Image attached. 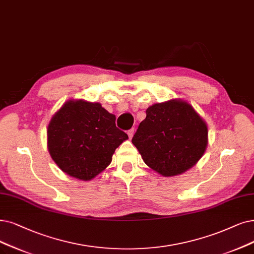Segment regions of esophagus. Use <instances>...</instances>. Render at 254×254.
<instances>
[{"instance_id":"obj_1","label":"esophagus","mask_w":254,"mask_h":254,"mask_svg":"<svg viewBox=\"0 0 254 254\" xmlns=\"http://www.w3.org/2000/svg\"><path fill=\"white\" fill-rule=\"evenodd\" d=\"M127 134H128L129 138H132V136H133V134H134V128H131V129H129V130H128V132H127Z\"/></svg>"}]
</instances>
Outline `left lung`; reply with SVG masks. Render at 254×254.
I'll return each instance as SVG.
<instances>
[{"instance_id": "1", "label": "left lung", "mask_w": 254, "mask_h": 254, "mask_svg": "<svg viewBox=\"0 0 254 254\" xmlns=\"http://www.w3.org/2000/svg\"><path fill=\"white\" fill-rule=\"evenodd\" d=\"M132 137L145 164L162 176L191 168L207 146V126L190 104L171 100L146 110Z\"/></svg>"}]
</instances>
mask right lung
Masks as SVG:
<instances>
[{
  "label": "right lung",
  "mask_w": 254,
  "mask_h": 254,
  "mask_svg": "<svg viewBox=\"0 0 254 254\" xmlns=\"http://www.w3.org/2000/svg\"><path fill=\"white\" fill-rule=\"evenodd\" d=\"M128 138L116 117L99 103L68 101L51 120L48 147L67 175L90 180L111 162L115 150Z\"/></svg>",
  "instance_id": "1"
}]
</instances>
